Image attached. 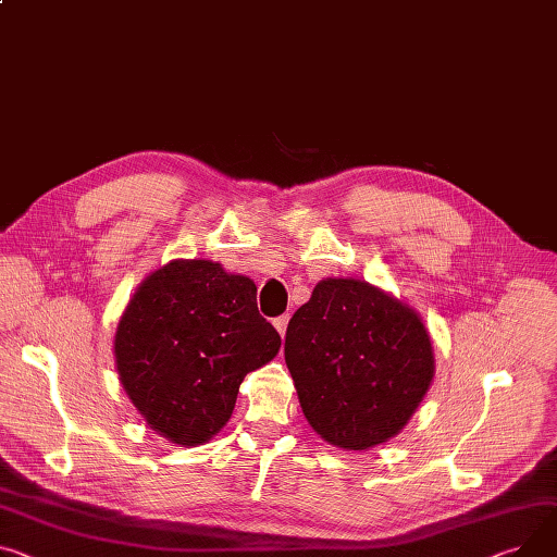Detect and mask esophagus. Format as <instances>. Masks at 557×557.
I'll list each match as a JSON object with an SVG mask.
<instances>
[{"label": "esophagus", "mask_w": 557, "mask_h": 557, "mask_svg": "<svg viewBox=\"0 0 557 557\" xmlns=\"http://www.w3.org/2000/svg\"><path fill=\"white\" fill-rule=\"evenodd\" d=\"M273 324H275V329L280 331V336L284 338V336H286V326H288V315H280V318H275V320H273Z\"/></svg>", "instance_id": "34e87169"}]
</instances>
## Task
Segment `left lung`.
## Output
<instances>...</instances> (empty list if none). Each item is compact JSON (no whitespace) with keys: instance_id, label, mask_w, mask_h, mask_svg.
<instances>
[{"instance_id":"obj_1","label":"left lung","mask_w":557,"mask_h":557,"mask_svg":"<svg viewBox=\"0 0 557 557\" xmlns=\"http://www.w3.org/2000/svg\"><path fill=\"white\" fill-rule=\"evenodd\" d=\"M284 358L311 428L347 450L398 434L434 376L421 318L360 280L313 288L288 322Z\"/></svg>"}]
</instances>
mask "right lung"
<instances>
[{
	"mask_svg": "<svg viewBox=\"0 0 557 557\" xmlns=\"http://www.w3.org/2000/svg\"><path fill=\"white\" fill-rule=\"evenodd\" d=\"M280 345L248 277L206 259H176L138 286L114 354L147 425L178 446H201L231 419L244 376Z\"/></svg>",
	"mask_w": 557,
	"mask_h": 557,
	"instance_id": "obj_1",
	"label": "right lung"
}]
</instances>
